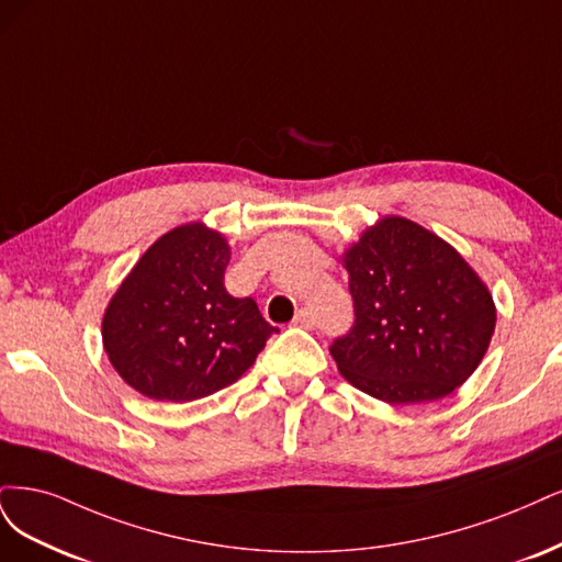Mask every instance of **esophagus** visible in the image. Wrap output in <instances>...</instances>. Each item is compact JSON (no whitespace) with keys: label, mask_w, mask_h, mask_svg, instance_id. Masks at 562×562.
<instances>
[{"label":"esophagus","mask_w":562,"mask_h":562,"mask_svg":"<svg viewBox=\"0 0 562 562\" xmlns=\"http://www.w3.org/2000/svg\"><path fill=\"white\" fill-rule=\"evenodd\" d=\"M294 324H296V327H303V329H313L315 327V315L307 311V307H301V311L294 317Z\"/></svg>","instance_id":"34e87169"}]
</instances>
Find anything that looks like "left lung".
Returning a JSON list of instances; mask_svg holds the SVG:
<instances>
[{"label": "left lung", "instance_id": "8db88e82", "mask_svg": "<svg viewBox=\"0 0 562 562\" xmlns=\"http://www.w3.org/2000/svg\"><path fill=\"white\" fill-rule=\"evenodd\" d=\"M340 259L355 327L329 350L350 385L408 406L443 400L476 371L497 311L456 247L404 216H383Z\"/></svg>", "mask_w": 562, "mask_h": 562}]
</instances>
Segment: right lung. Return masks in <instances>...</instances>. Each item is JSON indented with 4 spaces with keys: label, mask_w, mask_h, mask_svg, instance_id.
Returning <instances> with one entry per match:
<instances>
[{
    "label": "right lung",
    "mask_w": 562,
    "mask_h": 562,
    "mask_svg": "<svg viewBox=\"0 0 562 562\" xmlns=\"http://www.w3.org/2000/svg\"><path fill=\"white\" fill-rule=\"evenodd\" d=\"M231 247L193 222L144 251L102 317V346L116 373L154 402L187 404L233 385L278 329L255 299L224 286Z\"/></svg>",
    "instance_id": "1"
}]
</instances>
